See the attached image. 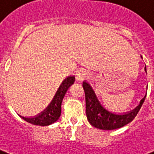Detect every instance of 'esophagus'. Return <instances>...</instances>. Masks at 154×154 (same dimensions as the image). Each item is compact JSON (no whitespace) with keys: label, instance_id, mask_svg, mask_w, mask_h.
<instances>
[{"label":"esophagus","instance_id":"esophagus-1","mask_svg":"<svg viewBox=\"0 0 154 154\" xmlns=\"http://www.w3.org/2000/svg\"><path fill=\"white\" fill-rule=\"evenodd\" d=\"M86 72L85 69H78L76 73H75V76H76V79L77 80H82L83 77L86 76Z\"/></svg>","mask_w":154,"mask_h":154}]
</instances>
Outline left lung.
Returning a JSON list of instances; mask_svg holds the SVG:
<instances>
[{"label":"left lung","instance_id":"left-lung-1","mask_svg":"<svg viewBox=\"0 0 154 154\" xmlns=\"http://www.w3.org/2000/svg\"><path fill=\"white\" fill-rule=\"evenodd\" d=\"M82 86L86 94V112L88 122L91 126L101 130L109 131L118 129L130 123L137 115L146 97L145 96L141 100L139 106L132 110L131 112H126L124 114H118L110 112L101 104L89 83L84 82Z\"/></svg>","mask_w":154,"mask_h":154}]
</instances>
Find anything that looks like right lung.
I'll list each match as a JSON object with an SVG mask.
<instances>
[{
  "mask_svg": "<svg viewBox=\"0 0 154 154\" xmlns=\"http://www.w3.org/2000/svg\"><path fill=\"white\" fill-rule=\"evenodd\" d=\"M75 77H68L63 81L57 90L51 103L45 108L41 113L32 118H26L20 116L21 118L29 123L36 126H49L55 122L61 115V104L63 99L68 89L74 83Z\"/></svg>",
  "mask_w": 154,
  "mask_h": 154,
  "instance_id": "right-lung-1",
  "label": "right lung"
}]
</instances>
